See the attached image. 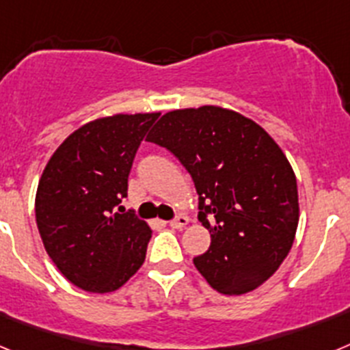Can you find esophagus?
I'll return each instance as SVG.
<instances>
[{
  "instance_id": "obj_1",
  "label": "esophagus",
  "mask_w": 350,
  "mask_h": 350,
  "mask_svg": "<svg viewBox=\"0 0 350 350\" xmlns=\"http://www.w3.org/2000/svg\"><path fill=\"white\" fill-rule=\"evenodd\" d=\"M187 224H189V217H187V215H178V217H175L173 221L168 222V226L173 228V230H180V228H185Z\"/></svg>"
}]
</instances>
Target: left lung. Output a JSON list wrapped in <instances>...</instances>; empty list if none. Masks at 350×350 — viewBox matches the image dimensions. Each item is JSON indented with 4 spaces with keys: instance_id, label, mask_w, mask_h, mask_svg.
I'll return each mask as SVG.
<instances>
[{
    "instance_id": "obj_1",
    "label": "left lung",
    "mask_w": 350,
    "mask_h": 350,
    "mask_svg": "<svg viewBox=\"0 0 350 350\" xmlns=\"http://www.w3.org/2000/svg\"><path fill=\"white\" fill-rule=\"evenodd\" d=\"M147 140L193 177L198 219L212 238L193 259L206 282L228 296L267 282L289 254L299 219L296 175L279 144L252 119L215 105L165 113Z\"/></svg>"
}]
</instances>
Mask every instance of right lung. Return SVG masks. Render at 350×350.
<instances>
[{"instance_id": "right-lung-1", "label": "right lung", "mask_w": 350, "mask_h": 350, "mask_svg": "<svg viewBox=\"0 0 350 350\" xmlns=\"http://www.w3.org/2000/svg\"><path fill=\"white\" fill-rule=\"evenodd\" d=\"M157 112L116 113L80 126L55 148L35 198L49 258L73 286L113 293L140 270L152 230L120 206L138 145Z\"/></svg>"}]
</instances>
